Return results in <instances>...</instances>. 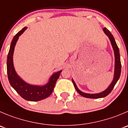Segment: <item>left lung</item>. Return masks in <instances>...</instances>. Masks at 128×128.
Instances as JSON below:
<instances>
[{
	"label": "left lung",
	"mask_w": 128,
	"mask_h": 128,
	"mask_svg": "<svg viewBox=\"0 0 128 128\" xmlns=\"http://www.w3.org/2000/svg\"><path fill=\"white\" fill-rule=\"evenodd\" d=\"M104 33L108 36L109 40L110 41V43L112 46L113 50H114V57H115V65H114V78L112 81L111 84L109 86V87L104 90L103 92H100V93L97 94H87L85 93V92H82L81 90L78 88L77 86H76V84L74 82V80L72 79L73 84L74 85L75 89L77 91L78 93L79 94L81 95L82 96H83L84 97H87V98H102V97H106L108 95H109L113 89L114 87L115 86L116 84L117 83L118 80H119L120 77V75H121V60H120V50L118 47L116 42L115 40H114V37L110 33V31L108 30H107L106 28L103 29Z\"/></svg>",
	"instance_id": "1"
}]
</instances>
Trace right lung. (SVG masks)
Here are the masks:
<instances>
[{"label":"right lung","mask_w":128,"mask_h":128,"mask_svg":"<svg viewBox=\"0 0 128 128\" xmlns=\"http://www.w3.org/2000/svg\"><path fill=\"white\" fill-rule=\"evenodd\" d=\"M24 27L15 35L12 40L10 49L7 55V70L8 79L10 86L16 91L26 100L28 101H39L49 97L53 92L54 86L59 78L62 70L53 74L50 76L48 83L44 86H34L27 83L17 74L13 63V54L16 44L19 37L27 30Z\"/></svg>","instance_id":"add662e5"}]
</instances>
